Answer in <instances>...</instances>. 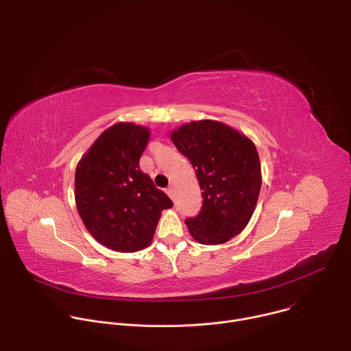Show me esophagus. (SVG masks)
<instances>
[{
    "mask_svg": "<svg viewBox=\"0 0 351 351\" xmlns=\"http://www.w3.org/2000/svg\"><path fill=\"white\" fill-rule=\"evenodd\" d=\"M167 194L173 199L175 198V191H173V187L172 186H169L168 189H167Z\"/></svg>",
    "mask_w": 351,
    "mask_h": 351,
    "instance_id": "1",
    "label": "esophagus"
}]
</instances>
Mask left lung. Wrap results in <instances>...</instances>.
<instances>
[{
	"label": "left lung",
	"mask_w": 351,
	"mask_h": 351,
	"mask_svg": "<svg viewBox=\"0 0 351 351\" xmlns=\"http://www.w3.org/2000/svg\"><path fill=\"white\" fill-rule=\"evenodd\" d=\"M203 190V207L184 221L202 244H223L244 230L261 190V162L252 138L223 122L193 121L171 132Z\"/></svg>",
	"instance_id": "8db88e82"
}]
</instances>
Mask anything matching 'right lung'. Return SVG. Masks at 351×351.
<instances>
[{"mask_svg":"<svg viewBox=\"0 0 351 351\" xmlns=\"http://www.w3.org/2000/svg\"><path fill=\"white\" fill-rule=\"evenodd\" d=\"M148 128L118 122L99 134L77 162L75 202L88 233L119 253L148 247L171 198L138 167Z\"/></svg>","mask_w":351,"mask_h":351,"instance_id":"obj_1","label":"right lung"}]
</instances>
